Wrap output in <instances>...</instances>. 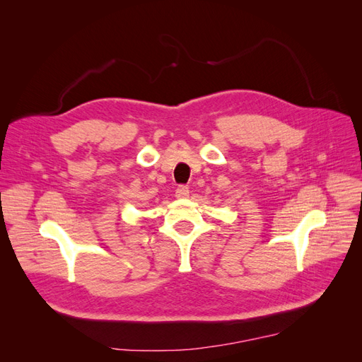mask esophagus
Returning <instances> with one entry per match:
<instances>
[{
  "label": "esophagus",
  "instance_id": "esophagus-1",
  "mask_svg": "<svg viewBox=\"0 0 362 362\" xmlns=\"http://www.w3.org/2000/svg\"><path fill=\"white\" fill-rule=\"evenodd\" d=\"M189 193H190V190H189L187 185H178L177 190H175V196H177V198H180V199L189 198Z\"/></svg>",
  "mask_w": 362,
  "mask_h": 362
}]
</instances>
